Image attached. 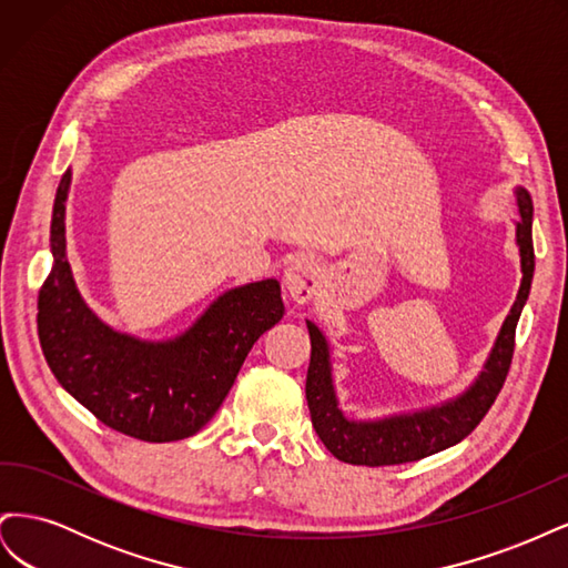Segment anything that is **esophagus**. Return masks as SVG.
Here are the masks:
<instances>
[{
	"label": "esophagus",
	"mask_w": 568,
	"mask_h": 568,
	"mask_svg": "<svg viewBox=\"0 0 568 568\" xmlns=\"http://www.w3.org/2000/svg\"><path fill=\"white\" fill-rule=\"evenodd\" d=\"M324 284V267L313 257H296L284 272V286L296 303H307L317 296Z\"/></svg>",
	"instance_id": "34e87169"
}]
</instances>
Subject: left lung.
<instances>
[{
  "mask_svg": "<svg viewBox=\"0 0 568 568\" xmlns=\"http://www.w3.org/2000/svg\"><path fill=\"white\" fill-rule=\"evenodd\" d=\"M517 205L521 220L517 222V246L521 255V286L514 301L503 329L495 338V346L486 359L484 369L474 384L459 393L457 398L405 415H393L384 419H348L338 407L332 376L329 343L317 326L307 320L311 332V367L305 379V398L311 407L313 426L320 440L336 459L348 464H365V467H386V464H405L445 448H453L467 438L500 393L514 355V332L521 317L524 305L530 294L532 270V201L524 186H517Z\"/></svg>",
  "mask_w": 568,
  "mask_h": 568,
  "instance_id": "obj_1",
  "label": "left lung"
}]
</instances>
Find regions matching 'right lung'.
Here are the masks:
<instances>
[{"label": "right lung", "instance_id": "1", "mask_svg": "<svg viewBox=\"0 0 568 568\" xmlns=\"http://www.w3.org/2000/svg\"><path fill=\"white\" fill-rule=\"evenodd\" d=\"M65 170L51 213V272L38 296V334L57 382L115 432L170 443L194 436L230 393L253 343L284 317L277 280L217 296L170 341H142L101 322L65 257Z\"/></svg>", "mask_w": 568, "mask_h": 568}]
</instances>
